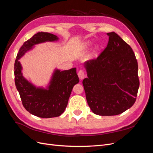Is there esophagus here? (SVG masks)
<instances>
[{
	"label": "esophagus",
	"instance_id": "34e87169",
	"mask_svg": "<svg viewBox=\"0 0 153 153\" xmlns=\"http://www.w3.org/2000/svg\"><path fill=\"white\" fill-rule=\"evenodd\" d=\"M78 77H79L80 80L84 79V77H85L84 71L83 70V69H80V70L78 71Z\"/></svg>",
	"mask_w": 153,
	"mask_h": 153
}]
</instances>
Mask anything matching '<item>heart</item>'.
Instances as JSON below:
<instances>
[{"mask_svg": "<svg viewBox=\"0 0 153 153\" xmlns=\"http://www.w3.org/2000/svg\"><path fill=\"white\" fill-rule=\"evenodd\" d=\"M89 45V44H87V45Z\"/></svg>", "mask_w": 153, "mask_h": 153, "instance_id": "obj_1", "label": "heart"}]
</instances>
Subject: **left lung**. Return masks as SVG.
<instances>
[{"label": "left lung", "mask_w": 153, "mask_h": 153, "mask_svg": "<svg viewBox=\"0 0 153 153\" xmlns=\"http://www.w3.org/2000/svg\"><path fill=\"white\" fill-rule=\"evenodd\" d=\"M106 47L84 66L87 78L82 82L87 103L99 115H116L135 103L140 82L138 63L130 46L115 32Z\"/></svg>", "instance_id": "8db88e82"}]
</instances>
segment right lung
<instances>
[{"label": "right lung", "mask_w": 153, "mask_h": 153, "mask_svg": "<svg viewBox=\"0 0 153 153\" xmlns=\"http://www.w3.org/2000/svg\"><path fill=\"white\" fill-rule=\"evenodd\" d=\"M57 37L48 32H38L24 43L15 62V82L23 106L31 114L42 118L58 117L65 110L73 86L79 82L76 68L55 70L47 89L36 87L23 76L18 61L34 45L54 41Z\"/></svg>", "instance_id": "obj_1"}]
</instances>
